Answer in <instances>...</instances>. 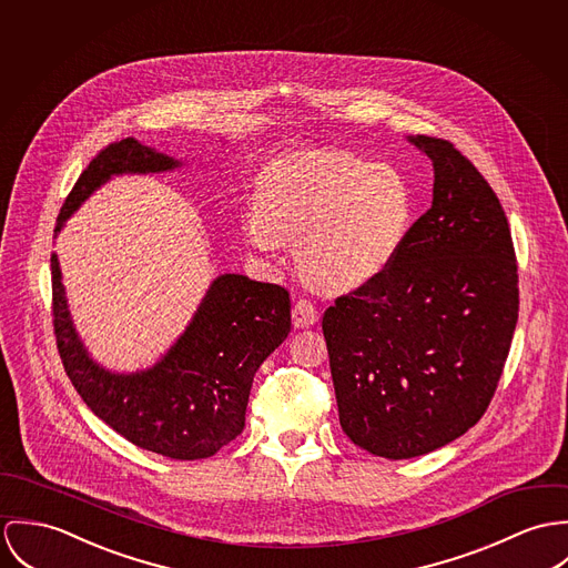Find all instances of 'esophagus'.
Wrapping results in <instances>:
<instances>
[{
    "mask_svg": "<svg viewBox=\"0 0 568 568\" xmlns=\"http://www.w3.org/2000/svg\"><path fill=\"white\" fill-rule=\"evenodd\" d=\"M317 310H315L314 303L312 301H307V298H298L296 303H294V307H292V322H294V326H298V328H307V326H312L317 322Z\"/></svg>",
    "mask_w": 568,
    "mask_h": 568,
    "instance_id": "34e87169",
    "label": "esophagus"
}]
</instances>
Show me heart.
<instances>
[{"instance_id":"b5f03b06","label":"heart","mask_w":568,"mask_h":568,"mask_svg":"<svg viewBox=\"0 0 568 568\" xmlns=\"http://www.w3.org/2000/svg\"><path fill=\"white\" fill-rule=\"evenodd\" d=\"M242 222L244 242L274 253L296 242L301 274L324 292L378 278L400 253L414 195L398 170L351 152H312L267 168Z\"/></svg>"}]
</instances>
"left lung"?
<instances>
[{
  "label": "left lung",
  "instance_id": "left-lung-1",
  "mask_svg": "<svg viewBox=\"0 0 568 568\" xmlns=\"http://www.w3.org/2000/svg\"><path fill=\"white\" fill-rule=\"evenodd\" d=\"M409 141L434 163V202L394 263L322 317L344 434L409 459L466 434L488 409L518 320L504 206L450 143Z\"/></svg>",
  "mask_w": 568,
  "mask_h": 568
}]
</instances>
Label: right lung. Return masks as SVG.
Returning <instances> with one entry per match:
<instances>
[{
    "mask_svg": "<svg viewBox=\"0 0 568 568\" xmlns=\"http://www.w3.org/2000/svg\"><path fill=\"white\" fill-rule=\"evenodd\" d=\"M181 161L128 136L106 145L64 200L54 233L111 176L159 174ZM52 314L64 373L111 429L139 448L172 459H204L244 432L254 373L290 333V294L244 274L217 276L190 326L148 371L111 373L93 362L75 333L52 253Z\"/></svg>",
    "mask_w": 568,
    "mask_h": 568,
    "instance_id": "obj_1",
    "label": "right lung"
}]
</instances>
